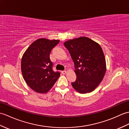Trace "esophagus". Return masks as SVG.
Returning <instances> with one entry per match:
<instances>
[{"label": "esophagus", "instance_id": "34e87169", "mask_svg": "<svg viewBox=\"0 0 129 129\" xmlns=\"http://www.w3.org/2000/svg\"><path fill=\"white\" fill-rule=\"evenodd\" d=\"M61 74H64H64H65L66 73H67V71H66L65 70L61 71Z\"/></svg>", "mask_w": 129, "mask_h": 129}]
</instances>
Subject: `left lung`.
<instances>
[{
	"mask_svg": "<svg viewBox=\"0 0 129 129\" xmlns=\"http://www.w3.org/2000/svg\"><path fill=\"white\" fill-rule=\"evenodd\" d=\"M73 59L76 75L72 86L80 93L94 90L106 71V59L100 45L86 37L69 40L64 43Z\"/></svg>",
	"mask_w": 129,
	"mask_h": 129,
	"instance_id": "obj_1",
	"label": "left lung"
}]
</instances>
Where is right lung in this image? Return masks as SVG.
<instances>
[{"mask_svg": "<svg viewBox=\"0 0 129 129\" xmlns=\"http://www.w3.org/2000/svg\"><path fill=\"white\" fill-rule=\"evenodd\" d=\"M59 40L40 38L24 53L21 59V71L24 80L33 90L45 93L52 88L60 73L53 70L49 58L51 51Z\"/></svg>", "mask_w": 129, "mask_h": 129, "instance_id": "obj_1", "label": "right lung"}]
</instances>
